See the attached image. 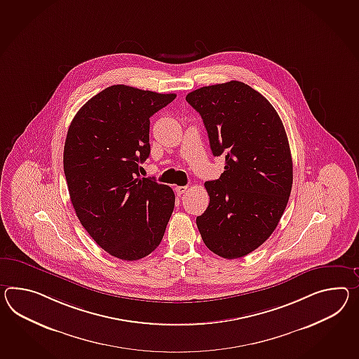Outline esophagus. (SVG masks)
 Listing matches in <instances>:
<instances>
[{"mask_svg": "<svg viewBox=\"0 0 359 359\" xmlns=\"http://www.w3.org/2000/svg\"><path fill=\"white\" fill-rule=\"evenodd\" d=\"M187 189H188V187H185V185H184V187H176V194H177V196H182L183 193L187 192Z\"/></svg>", "mask_w": 359, "mask_h": 359, "instance_id": "obj_1", "label": "esophagus"}]
</instances>
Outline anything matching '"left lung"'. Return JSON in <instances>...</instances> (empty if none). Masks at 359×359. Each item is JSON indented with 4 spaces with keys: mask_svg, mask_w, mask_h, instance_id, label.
I'll return each instance as SVG.
<instances>
[{
    "mask_svg": "<svg viewBox=\"0 0 359 359\" xmlns=\"http://www.w3.org/2000/svg\"><path fill=\"white\" fill-rule=\"evenodd\" d=\"M185 100L200 113L224 172L205 183L210 202L196 223L219 257L252 253L271 236L287 208L293 162L283 122L267 98L232 80L202 87Z\"/></svg>",
    "mask_w": 359,
    "mask_h": 359,
    "instance_id": "1",
    "label": "left lung"
}]
</instances>
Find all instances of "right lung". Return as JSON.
Returning a JSON list of instances; mask_svg holds the SVG:
<instances>
[{
    "mask_svg": "<svg viewBox=\"0 0 359 359\" xmlns=\"http://www.w3.org/2000/svg\"><path fill=\"white\" fill-rule=\"evenodd\" d=\"M128 86H111L81 106L63 149L71 203L81 226L105 252L137 261L156 250L174 211L165 184L140 179L150 154V116L175 100Z\"/></svg>",
    "mask_w": 359,
    "mask_h": 359,
    "instance_id": "obj_1",
    "label": "right lung"
}]
</instances>
